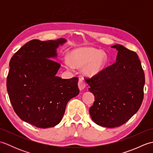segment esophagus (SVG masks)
<instances>
[{"label":"esophagus","instance_id":"34e87169","mask_svg":"<svg viewBox=\"0 0 153 153\" xmlns=\"http://www.w3.org/2000/svg\"><path fill=\"white\" fill-rule=\"evenodd\" d=\"M78 87H79V89L80 90H83L85 87V82H84V81L82 78H80L79 79Z\"/></svg>","mask_w":153,"mask_h":153}]
</instances>
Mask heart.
I'll use <instances>...</instances> for the list:
<instances>
[{
	"label": "heart",
	"mask_w": 153,
	"mask_h": 153,
	"mask_svg": "<svg viewBox=\"0 0 153 153\" xmlns=\"http://www.w3.org/2000/svg\"><path fill=\"white\" fill-rule=\"evenodd\" d=\"M107 60L106 54L104 52L93 48H82L72 51L70 60L65 58L64 64L68 69L83 66V72L88 76L99 73L105 67Z\"/></svg>",
	"instance_id": "obj_1"
}]
</instances>
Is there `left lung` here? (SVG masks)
<instances>
[{"mask_svg":"<svg viewBox=\"0 0 153 153\" xmlns=\"http://www.w3.org/2000/svg\"><path fill=\"white\" fill-rule=\"evenodd\" d=\"M116 62L91 77L86 78L95 102L89 113L93 122L116 128L128 122L138 111L144 96L145 73L137 53L122 45Z\"/></svg>","mask_w":153,"mask_h":153,"instance_id":"8db88e82","label":"left lung"}]
</instances>
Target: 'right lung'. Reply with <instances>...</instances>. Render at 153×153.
I'll return each mask as SVG.
<instances>
[{"mask_svg": "<svg viewBox=\"0 0 153 153\" xmlns=\"http://www.w3.org/2000/svg\"><path fill=\"white\" fill-rule=\"evenodd\" d=\"M64 39L27 42L10 62L6 87L19 118L37 128L58 124L68 102L79 93L78 77L62 79L56 76L60 64L52 58Z\"/></svg>", "mask_w": 153, "mask_h": 153, "instance_id": "add662e5", "label": "right lung"}]
</instances>
